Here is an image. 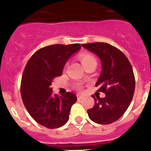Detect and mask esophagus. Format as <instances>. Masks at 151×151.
<instances>
[{
  "instance_id": "obj_1",
  "label": "esophagus",
  "mask_w": 151,
  "mask_h": 151,
  "mask_svg": "<svg viewBox=\"0 0 151 151\" xmlns=\"http://www.w3.org/2000/svg\"><path fill=\"white\" fill-rule=\"evenodd\" d=\"M77 97H78V99H81L83 98V96L81 94H78L77 95Z\"/></svg>"
}]
</instances>
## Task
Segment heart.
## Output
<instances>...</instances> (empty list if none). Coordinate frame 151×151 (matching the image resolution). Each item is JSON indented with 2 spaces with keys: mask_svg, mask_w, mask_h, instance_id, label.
I'll list each match as a JSON object with an SVG mask.
<instances>
[{
  "mask_svg": "<svg viewBox=\"0 0 151 151\" xmlns=\"http://www.w3.org/2000/svg\"><path fill=\"white\" fill-rule=\"evenodd\" d=\"M79 58H80V60L81 62V63L83 64V66H85L86 64L88 63L89 62L92 61V60H96L93 55L88 54V53H83V54L80 55Z\"/></svg>",
  "mask_w": 151,
  "mask_h": 151,
  "instance_id": "1",
  "label": "heart"
}]
</instances>
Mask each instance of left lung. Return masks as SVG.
Listing matches in <instances>:
<instances>
[{"label":"left lung","instance_id":"left-lung-1","mask_svg":"<svg viewBox=\"0 0 151 151\" xmlns=\"http://www.w3.org/2000/svg\"><path fill=\"white\" fill-rule=\"evenodd\" d=\"M82 47L94 53L101 62L98 92L104 98L96 97L94 106L87 110L92 122L109 124L118 120L130 105L135 91V77L129 59L119 49L107 43L84 44Z\"/></svg>","mask_w":151,"mask_h":151}]
</instances>
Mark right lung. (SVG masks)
I'll use <instances>...</instances> for the list:
<instances>
[{
  "instance_id": "add662e5",
  "label": "right lung",
  "mask_w": 151,
  "mask_h": 151,
  "mask_svg": "<svg viewBox=\"0 0 151 151\" xmlns=\"http://www.w3.org/2000/svg\"><path fill=\"white\" fill-rule=\"evenodd\" d=\"M79 44L53 45L37 51L27 62L21 81L22 102L33 118L48 129L63 126L77 101L73 92L52 93V80L62 75L64 66L81 49Z\"/></svg>"
}]
</instances>
